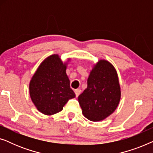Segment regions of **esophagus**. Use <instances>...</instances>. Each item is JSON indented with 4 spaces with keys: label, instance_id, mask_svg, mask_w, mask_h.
Here are the masks:
<instances>
[{
    "label": "esophagus",
    "instance_id": "1",
    "mask_svg": "<svg viewBox=\"0 0 153 153\" xmlns=\"http://www.w3.org/2000/svg\"><path fill=\"white\" fill-rule=\"evenodd\" d=\"M74 93H75V95H76V97H78V96L80 95V93H81V90H79V89L74 90Z\"/></svg>",
    "mask_w": 153,
    "mask_h": 153
}]
</instances>
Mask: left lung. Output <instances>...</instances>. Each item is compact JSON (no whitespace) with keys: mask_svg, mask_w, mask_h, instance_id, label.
Instances as JSON below:
<instances>
[{"mask_svg":"<svg viewBox=\"0 0 153 153\" xmlns=\"http://www.w3.org/2000/svg\"><path fill=\"white\" fill-rule=\"evenodd\" d=\"M88 87L79 96L83 115L91 121L105 119L116 110L120 100V88L116 69L101 60L91 72Z\"/></svg>","mask_w":153,"mask_h":153,"instance_id":"obj_1","label":"left lung"}]
</instances>
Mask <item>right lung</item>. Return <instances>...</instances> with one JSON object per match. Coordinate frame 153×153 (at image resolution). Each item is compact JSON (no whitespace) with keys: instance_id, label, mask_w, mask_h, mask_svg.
I'll return each mask as SVG.
<instances>
[{"instance_id":"obj_1","label":"right lung","mask_w":153,"mask_h":153,"mask_svg":"<svg viewBox=\"0 0 153 153\" xmlns=\"http://www.w3.org/2000/svg\"><path fill=\"white\" fill-rule=\"evenodd\" d=\"M29 90L39 111L49 116L61 111L68 100L75 97L66 74V63H62L56 54L40 64L31 79Z\"/></svg>"}]
</instances>
